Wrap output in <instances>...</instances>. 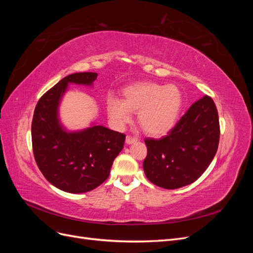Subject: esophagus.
Here are the masks:
<instances>
[{
	"mask_svg": "<svg viewBox=\"0 0 253 253\" xmlns=\"http://www.w3.org/2000/svg\"><path fill=\"white\" fill-rule=\"evenodd\" d=\"M137 141V138L136 137H134V136H131V135H127L126 136V143H133V142H136Z\"/></svg>",
	"mask_w": 253,
	"mask_h": 253,
	"instance_id": "34e87169",
	"label": "esophagus"
}]
</instances>
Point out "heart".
Here are the masks:
<instances>
[{
  "label": "heart",
  "mask_w": 253,
  "mask_h": 253,
  "mask_svg": "<svg viewBox=\"0 0 253 253\" xmlns=\"http://www.w3.org/2000/svg\"><path fill=\"white\" fill-rule=\"evenodd\" d=\"M125 101L111 96L106 102L109 117L121 127L138 111V124L153 136L169 132L177 120L181 108V94L175 85H162L155 82H138L124 89Z\"/></svg>",
  "instance_id": "b5f03b06"
}]
</instances>
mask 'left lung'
Instances as JSON below:
<instances>
[{
    "instance_id": "1",
    "label": "left lung",
    "mask_w": 253,
    "mask_h": 253,
    "mask_svg": "<svg viewBox=\"0 0 253 253\" xmlns=\"http://www.w3.org/2000/svg\"><path fill=\"white\" fill-rule=\"evenodd\" d=\"M219 133L216 105L205 95L163 138L144 139L148 148L143 160L145 176L164 189L190 185L201 177L215 156Z\"/></svg>"
}]
</instances>
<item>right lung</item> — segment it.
Wrapping results in <instances>:
<instances>
[{"label": "right lung", "mask_w": 253, "mask_h": 253, "mask_svg": "<svg viewBox=\"0 0 253 253\" xmlns=\"http://www.w3.org/2000/svg\"><path fill=\"white\" fill-rule=\"evenodd\" d=\"M97 73L68 75L38 101L32 122L36 163L51 185L70 193L94 190L108 179L126 135L102 126L67 133L58 120V104L68 83L90 85Z\"/></svg>", "instance_id": "right-lung-1"}]
</instances>
